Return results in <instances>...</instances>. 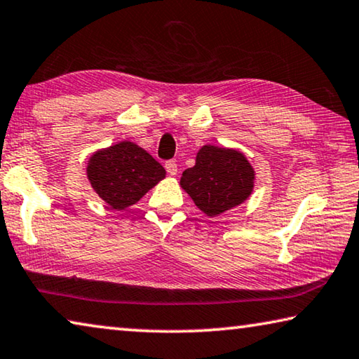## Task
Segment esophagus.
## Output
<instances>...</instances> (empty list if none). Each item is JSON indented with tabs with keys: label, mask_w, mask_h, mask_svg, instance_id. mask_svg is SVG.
<instances>
[{
	"label": "esophagus",
	"mask_w": 359,
	"mask_h": 359,
	"mask_svg": "<svg viewBox=\"0 0 359 359\" xmlns=\"http://www.w3.org/2000/svg\"><path fill=\"white\" fill-rule=\"evenodd\" d=\"M164 168H166L169 175L177 174V163L172 161V159H170V161H166V164H164Z\"/></svg>",
	"instance_id": "esophagus-1"
}]
</instances>
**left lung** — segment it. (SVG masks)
<instances>
[{"instance_id":"1","label":"left lung","mask_w":359,"mask_h":359,"mask_svg":"<svg viewBox=\"0 0 359 359\" xmlns=\"http://www.w3.org/2000/svg\"><path fill=\"white\" fill-rule=\"evenodd\" d=\"M180 187L204 214L214 217L251 195L254 169L240 151L204 145L195 166L182 174Z\"/></svg>"}]
</instances>
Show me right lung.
<instances>
[{
	"label": "right lung",
	"instance_id": "1",
	"mask_svg": "<svg viewBox=\"0 0 359 359\" xmlns=\"http://www.w3.org/2000/svg\"><path fill=\"white\" fill-rule=\"evenodd\" d=\"M164 175L161 164L133 142L94 153L88 164L90 185L113 209L133 206Z\"/></svg>",
	"mask_w": 359,
	"mask_h": 359
}]
</instances>
